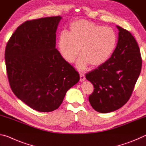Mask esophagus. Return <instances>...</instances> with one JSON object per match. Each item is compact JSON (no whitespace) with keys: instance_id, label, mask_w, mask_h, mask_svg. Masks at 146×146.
Instances as JSON below:
<instances>
[{"instance_id":"esophagus-1","label":"esophagus","mask_w":146,"mask_h":146,"mask_svg":"<svg viewBox=\"0 0 146 146\" xmlns=\"http://www.w3.org/2000/svg\"><path fill=\"white\" fill-rule=\"evenodd\" d=\"M80 82H84V81L85 80V75H84V74H82L81 73L80 74Z\"/></svg>"}]
</instances>
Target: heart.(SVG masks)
I'll return each mask as SVG.
<instances>
[{
  "instance_id": "obj_1",
  "label": "heart",
  "mask_w": 146,
  "mask_h": 146,
  "mask_svg": "<svg viewBox=\"0 0 146 146\" xmlns=\"http://www.w3.org/2000/svg\"><path fill=\"white\" fill-rule=\"evenodd\" d=\"M117 40L112 28L80 19L70 24L69 33H61L58 48L61 56L69 63L75 61L80 48L81 56L76 66L85 70L90 64L96 67L106 63L115 49Z\"/></svg>"
}]
</instances>
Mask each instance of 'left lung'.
I'll use <instances>...</instances> for the list:
<instances>
[{"mask_svg": "<svg viewBox=\"0 0 146 146\" xmlns=\"http://www.w3.org/2000/svg\"><path fill=\"white\" fill-rule=\"evenodd\" d=\"M118 40L111 57L85 75L94 85L89 97L95 111L108 113L118 110L129 99L142 68L137 42L129 31L120 26Z\"/></svg>", "mask_w": 146, "mask_h": 146, "instance_id": "1", "label": "left lung"}]
</instances>
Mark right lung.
Segmentation results:
<instances>
[{
    "label": "right lung",
    "instance_id": "right-lung-1",
    "mask_svg": "<svg viewBox=\"0 0 146 146\" xmlns=\"http://www.w3.org/2000/svg\"><path fill=\"white\" fill-rule=\"evenodd\" d=\"M62 17L26 21L6 44L5 62L9 85L19 100L39 112L59 108L80 74L56 48Z\"/></svg>",
    "mask_w": 146,
    "mask_h": 146
}]
</instances>
